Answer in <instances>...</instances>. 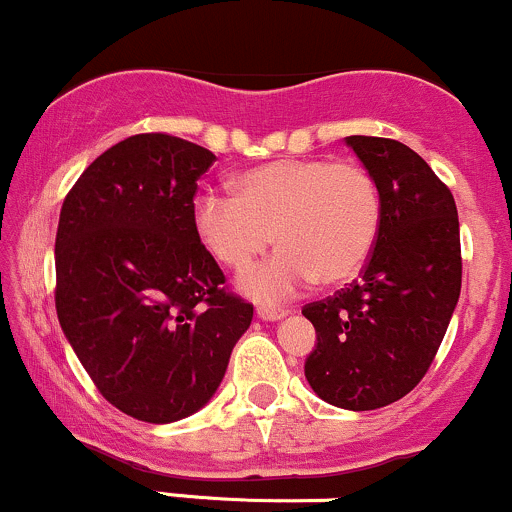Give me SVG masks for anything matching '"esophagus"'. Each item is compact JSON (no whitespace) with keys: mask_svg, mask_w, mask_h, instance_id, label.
Listing matches in <instances>:
<instances>
[{"mask_svg":"<svg viewBox=\"0 0 512 512\" xmlns=\"http://www.w3.org/2000/svg\"><path fill=\"white\" fill-rule=\"evenodd\" d=\"M256 315L261 317V320H280V317H285L288 315V310H285V307H258L256 310Z\"/></svg>","mask_w":512,"mask_h":512,"instance_id":"34e87169","label":"esophagus"}]
</instances>
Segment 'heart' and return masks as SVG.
I'll return each mask as SVG.
<instances>
[{
  "instance_id": "1",
  "label": "heart",
  "mask_w": 512,
  "mask_h": 512,
  "mask_svg": "<svg viewBox=\"0 0 512 512\" xmlns=\"http://www.w3.org/2000/svg\"><path fill=\"white\" fill-rule=\"evenodd\" d=\"M383 200L361 163L327 156L285 158L249 168L236 195L207 188L192 202L197 239L222 266H251L273 239L283 246L241 278L258 300H283L320 280L349 283L376 249Z\"/></svg>"
}]
</instances>
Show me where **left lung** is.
<instances>
[{
    "instance_id": "1",
    "label": "left lung",
    "mask_w": 512,
    "mask_h": 512,
    "mask_svg": "<svg viewBox=\"0 0 512 512\" xmlns=\"http://www.w3.org/2000/svg\"><path fill=\"white\" fill-rule=\"evenodd\" d=\"M383 200L376 249L359 278L307 302L317 344L305 378L327 403L376 410L408 395L432 366L461 290L454 195L412 148L346 136Z\"/></svg>"
}]
</instances>
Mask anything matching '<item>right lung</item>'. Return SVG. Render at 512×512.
<instances>
[{
    "instance_id": "right-lung-1",
    "label": "right lung",
    "mask_w": 512,
    "mask_h": 512,
    "mask_svg": "<svg viewBox=\"0 0 512 512\" xmlns=\"http://www.w3.org/2000/svg\"><path fill=\"white\" fill-rule=\"evenodd\" d=\"M214 161L178 136H129L60 207V327L104 400L153 425L212 398L254 317L192 227L197 180Z\"/></svg>"
}]
</instances>
